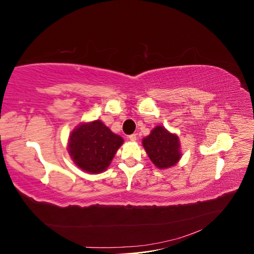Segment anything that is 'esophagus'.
<instances>
[{
  "label": "esophagus",
  "instance_id": "esophagus-1",
  "mask_svg": "<svg viewBox=\"0 0 254 254\" xmlns=\"http://www.w3.org/2000/svg\"><path fill=\"white\" fill-rule=\"evenodd\" d=\"M136 134L135 133H133V134H130L129 136H128V139L130 140V141H132V142H135L136 141Z\"/></svg>",
  "mask_w": 254,
  "mask_h": 254
}]
</instances>
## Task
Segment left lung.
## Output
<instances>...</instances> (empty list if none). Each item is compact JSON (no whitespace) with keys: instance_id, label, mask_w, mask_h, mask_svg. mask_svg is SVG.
I'll list each match as a JSON object with an SVG mask.
<instances>
[{"instance_id":"8db88e82","label":"left lung","mask_w":254,"mask_h":254,"mask_svg":"<svg viewBox=\"0 0 254 254\" xmlns=\"http://www.w3.org/2000/svg\"><path fill=\"white\" fill-rule=\"evenodd\" d=\"M142 144L150 161L159 170H166L176 165L182 157L179 136L163 126L153 128L144 137Z\"/></svg>"}]
</instances>
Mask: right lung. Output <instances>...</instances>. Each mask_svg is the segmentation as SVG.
Masks as SVG:
<instances>
[{
  "mask_svg": "<svg viewBox=\"0 0 254 254\" xmlns=\"http://www.w3.org/2000/svg\"><path fill=\"white\" fill-rule=\"evenodd\" d=\"M123 137L112 132L102 121L84 122L75 127L68 136L67 151L81 171L101 174L109 167Z\"/></svg>",
  "mask_w": 254,
  "mask_h": 254,
  "instance_id": "1",
  "label": "right lung"
}]
</instances>
